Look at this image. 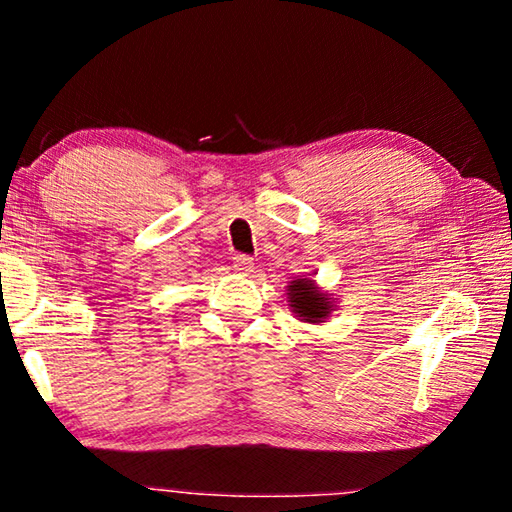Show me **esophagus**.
Returning <instances> with one entry per match:
<instances>
[{
	"instance_id": "34e87169",
	"label": "esophagus",
	"mask_w": 512,
	"mask_h": 512,
	"mask_svg": "<svg viewBox=\"0 0 512 512\" xmlns=\"http://www.w3.org/2000/svg\"><path fill=\"white\" fill-rule=\"evenodd\" d=\"M232 264H235V271L244 273V275L253 273V268H255L253 257H248V255H235V257H232Z\"/></svg>"
}]
</instances>
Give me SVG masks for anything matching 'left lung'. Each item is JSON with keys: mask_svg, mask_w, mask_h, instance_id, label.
<instances>
[{"mask_svg": "<svg viewBox=\"0 0 512 512\" xmlns=\"http://www.w3.org/2000/svg\"><path fill=\"white\" fill-rule=\"evenodd\" d=\"M287 302L293 314L302 323H325L329 314L334 311V298L323 291L311 277L300 275L289 282L287 287Z\"/></svg>", "mask_w": 512, "mask_h": 512, "instance_id": "obj_1", "label": "left lung"}]
</instances>
